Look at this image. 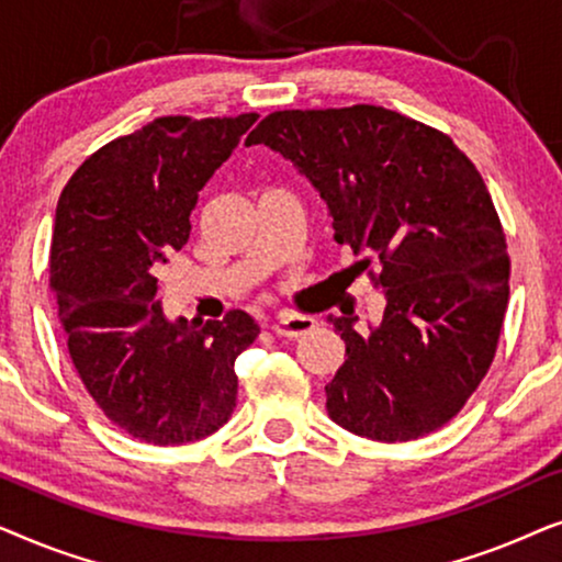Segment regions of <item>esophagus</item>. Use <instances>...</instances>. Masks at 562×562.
I'll list each match as a JSON object with an SVG mask.
<instances>
[{
  "mask_svg": "<svg viewBox=\"0 0 562 562\" xmlns=\"http://www.w3.org/2000/svg\"><path fill=\"white\" fill-rule=\"evenodd\" d=\"M314 327L312 317H304V314H291L281 312L279 317L271 319V329L279 337H302Z\"/></svg>",
  "mask_w": 562,
  "mask_h": 562,
  "instance_id": "1",
  "label": "esophagus"
}]
</instances>
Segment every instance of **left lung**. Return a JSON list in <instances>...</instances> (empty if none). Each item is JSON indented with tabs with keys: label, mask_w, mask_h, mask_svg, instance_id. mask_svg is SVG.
Returning a JSON list of instances; mask_svg holds the SVG:
<instances>
[{
	"label": "left lung",
	"mask_w": 562,
	"mask_h": 562,
	"mask_svg": "<svg viewBox=\"0 0 562 562\" xmlns=\"http://www.w3.org/2000/svg\"><path fill=\"white\" fill-rule=\"evenodd\" d=\"M289 158L386 291L379 327L329 317L345 363L327 414L352 435L409 442L456 417L494 363L512 260L479 168L450 135L375 104L271 112L248 135ZM375 262L376 271L370 266Z\"/></svg>",
	"instance_id": "8db88e82"
}]
</instances>
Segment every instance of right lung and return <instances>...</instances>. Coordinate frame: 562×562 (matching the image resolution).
<instances>
[{
	"label": "right lung",
	"instance_id": "obj_1",
	"mask_svg": "<svg viewBox=\"0 0 562 562\" xmlns=\"http://www.w3.org/2000/svg\"><path fill=\"white\" fill-rule=\"evenodd\" d=\"M256 120L156 117L91 153L60 191L48 273L68 356L99 412L140 442L202 440L233 414L235 358L260 327L240 310L168 322L156 271Z\"/></svg>",
	"mask_w": 562,
	"mask_h": 562
}]
</instances>
